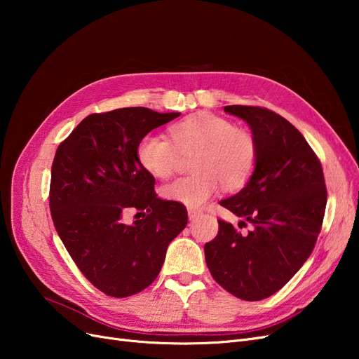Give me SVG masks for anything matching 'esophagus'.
Listing matches in <instances>:
<instances>
[{"label":"esophagus","mask_w":359,"mask_h":359,"mask_svg":"<svg viewBox=\"0 0 359 359\" xmlns=\"http://www.w3.org/2000/svg\"><path fill=\"white\" fill-rule=\"evenodd\" d=\"M202 212L199 210H193V208H189V219L190 220H194L196 217H199Z\"/></svg>","instance_id":"34e87169"}]
</instances>
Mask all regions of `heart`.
<instances>
[{"instance_id": "b5f03b06", "label": "heart", "mask_w": 359, "mask_h": 359, "mask_svg": "<svg viewBox=\"0 0 359 359\" xmlns=\"http://www.w3.org/2000/svg\"><path fill=\"white\" fill-rule=\"evenodd\" d=\"M170 140L158 135H147L137 145V160L156 178H168L181 154L196 151L190 177L178 178L163 187V198L201 208L222 186L227 190L241 187L256 165V144L241 128L227 119L201 112L187 116L169 128Z\"/></svg>"}]
</instances>
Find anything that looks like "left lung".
<instances>
[{
    "mask_svg": "<svg viewBox=\"0 0 359 359\" xmlns=\"http://www.w3.org/2000/svg\"><path fill=\"white\" fill-rule=\"evenodd\" d=\"M244 119L256 144L252 177L220 205L252 223L243 235L219 220V233L205 244L211 276L236 298L274 295L298 273L316 244L327 206L322 165L287 119L255 106H224Z\"/></svg>",
    "mask_w": 359,
    "mask_h": 359,
    "instance_id": "left-lung-1",
    "label": "left lung"
}]
</instances>
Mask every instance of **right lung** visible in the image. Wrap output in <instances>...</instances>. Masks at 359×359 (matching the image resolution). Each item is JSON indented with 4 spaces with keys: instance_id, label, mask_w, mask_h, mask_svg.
<instances>
[{
    "instance_id": "1",
    "label": "right lung",
    "mask_w": 359,
    "mask_h": 359,
    "mask_svg": "<svg viewBox=\"0 0 359 359\" xmlns=\"http://www.w3.org/2000/svg\"><path fill=\"white\" fill-rule=\"evenodd\" d=\"M180 112L123 107L82 119L60 144L50 172V214L81 273L115 298L157 278L170 241L187 226L186 206L158 199L137 160L140 139ZM136 208L128 225L123 214Z\"/></svg>"
}]
</instances>
